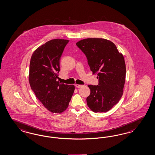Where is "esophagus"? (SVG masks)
I'll return each mask as SVG.
<instances>
[{
  "label": "esophagus",
  "mask_w": 155,
  "mask_h": 155,
  "mask_svg": "<svg viewBox=\"0 0 155 155\" xmlns=\"http://www.w3.org/2000/svg\"><path fill=\"white\" fill-rule=\"evenodd\" d=\"M75 87H77V88H81L82 87H83L84 86V85H78V84H76L75 85Z\"/></svg>",
  "instance_id": "1"
}]
</instances>
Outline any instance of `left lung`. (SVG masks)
Wrapping results in <instances>:
<instances>
[{"mask_svg": "<svg viewBox=\"0 0 155 155\" xmlns=\"http://www.w3.org/2000/svg\"><path fill=\"white\" fill-rule=\"evenodd\" d=\"M85 54L93 74L97 73L98 85H88L91 94L87 105L94 112H107L123 96L126 66L116 45L102 38H87L76 43Z\"/></svg>", "mask_w": 155, "mask_h": 155, "instance_id": "left-lung-1", "label": "left lung"}]
</instances>
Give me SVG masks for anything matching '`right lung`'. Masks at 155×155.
<instances>
[{
	"label": "right lung",
	"instance_id": "add662e5",
	"mask_svg": "<svg viewBox=\"0 0 155 155\" xmlns=\"http://www.w3.org/2000/svg\"><path fill=\"white\" fill-rule=\"evenodd\" d=\"M69 41L62 39L49 41L34 51L30 60L28 79L31 88L43 106L52 113L64 112L74 91V86L57 81L60 58Z\"/></svg>",
	"mask_w": 155,
	"mask_h": 155
}]
</instances>
